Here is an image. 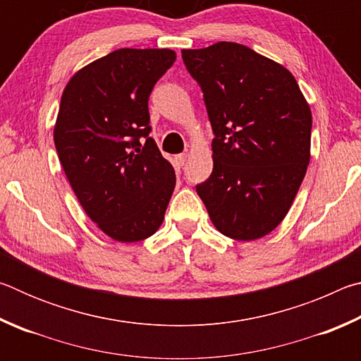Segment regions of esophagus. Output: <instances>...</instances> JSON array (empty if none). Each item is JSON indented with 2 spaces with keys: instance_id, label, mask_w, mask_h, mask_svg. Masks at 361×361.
Listing matches in <instances>:
<instances>
[{
  "instance_id": "34e87169",
  "label": "esophagus",
  "mask_w": 361,
  "mask_h": 361,
  "mask_svg": "<svg viewBox=\"0 0 361 361\" xmlns=\"http://www.w3.org/2000/svg\"><path fill=\"white\" fill-rule=\"evenodd\" d=\"M186 154H178V156H175V164H176V166H178V167H183V166H185V162H186Z\"/></svg>"
}]
</instances>
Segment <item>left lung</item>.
Wrapping results in <instances>:
<instances>
[{"label": "left lung", "mask_w": 361, "mask_h": 361, "mask_svg": "<svg viewBox=\"0 0 361 361\" xmlns=\"http://www.w3.org/2000/svg\"><path fill=\"white\" fill-rule=\"evenodd\" d=\"M215 138L213 172L197 185L215 228L256 240L283 221L310 161L312 113L295 76L239 42L183 49Z\"/></svg>", "instance_id": "1"}]
</instances>
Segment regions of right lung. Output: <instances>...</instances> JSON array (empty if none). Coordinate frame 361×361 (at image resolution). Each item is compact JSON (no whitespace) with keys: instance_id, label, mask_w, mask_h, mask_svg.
Wrapping results in <instances>:
<instances>
[{"instance_id":"right-lung-1","label":"right lung","mask_w":361,"mask_h":361,"mask_svg":"<svg viewBox=\"0 0 361 361\" xmlns=\"http://www.w3.org/2000/svg\"><path fill=\"white\" fill-rule=\"evenodd\" d=\"M172 49H118L66 82L54 143L87 216L129 243L161 228L175 170L149 135L148 99L173 65Z\"/></svg>"}]
</instances>
